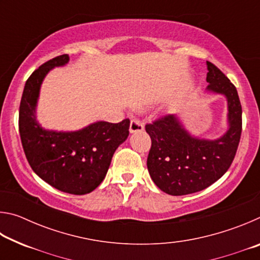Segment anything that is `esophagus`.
<instances>
[{"label": "esophagus", "mask_w": 260, "mask_h": 260, "mask_svg": "<svg viewBox=\"0 0 260 260\" xmlns=\"http://www.w3.org/2000/svg\"><path fill=\"white\" fill-rule=\"evenodd\" d=\"M144 129V126L142 122L136 119H132L129 124V132L131 133H136V132H142Z\"/></svg>", "instance_id": "1"}]
</instances>
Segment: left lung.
Returning a JSON list of instances; mask_svg holds the SVG:
<instances>
[{
	"mask_svg": "<svg viewBox=\"0 0 260 260\" xmlns=\"http://www.w3.org/2000/svg\"><path fill=\"white\" fill-rule=\"evenodd\" d=\"M206 94L222 95L227 101V131L215 139L192 135L180 116L171 114L147 125L151 138L148 155L149 174L169 195L181 196L208 188L230 169L242 132V107L235 86L225 74L206 61Z\"/></svg>",
	"mask_w": 260,
	"mask_h": 260,
	"instance_id": "1",
	"label": "left lung"
}]
</instances>
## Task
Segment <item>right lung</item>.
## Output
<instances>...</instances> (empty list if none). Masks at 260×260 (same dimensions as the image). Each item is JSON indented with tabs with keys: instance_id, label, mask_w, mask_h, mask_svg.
Wrapping results in <instances>:
<instances>
[{
	"instance_id": "right-lung-1",
	"label": "right lung",
	"mask_w": 260,
	"mask_h": 260,
	"mask_svg": "<svg viewBox=\"0 0 260 260\" xmlns=\"http://www.w3.org/2000/svg\"><path fill=\"white\" fill-rule=\"evenodd\" d=\"M69 60V55L55 57L27 79L19 107V134L35 174L60 191L85 195L104 180L114 151L129 134V119L118 124L100 120L68 132L42 127L37 118L41 85L52 69Z\"/></svg>"
}]
</instances>
